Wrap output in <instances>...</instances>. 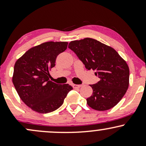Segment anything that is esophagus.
Masks as SVG:
<instances>
[{
    "instance_id": "34e87169",
    "label": "esophagus",
    "mask_w": 146,
    "mask_h": 146,
    "mask_svg": "<svg viewBox=\"0 0 146 146\" xmlns=\"http://www.w3.org/2000/svg\"><path fill=\"white\" fill-rule=\"evenodd\" d=\"M82 86V85L80 84H73V87L74 88H79Z\"/></svg>"
}]
</instances>
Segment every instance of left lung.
<instances>
[{
    "mask_svg": "<svg viewBox=\"0 0 146 146\" xmlns=\"http://www.w3.org/2000/svg\"><path fill=\"white\" fill-rule=\"evenodd\" d=\"M68 48L82 62L87 70L93 69L100 81L90 85L93 94L86 99L90 108L107 110L119 102L129 85V68L114 48L93 38L71 41Z\"/></svg>",
    "mask_w": 146,
    "mask_h": 146,
    "instance_id": "8db88e82",
    "label": "left lung"
}]
</instances>
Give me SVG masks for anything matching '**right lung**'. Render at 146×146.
I'll list each match as a JSON object with an SVG mask.
<instances>
[{"label": "right lung", "mask_w": 146, "mask_h": 146, "mask_svg": "<svg viewBox=\"0 0 146 146\" xmlns=\"http://www.w3.org/2000/svg\"><path fill=\"white\" fill-rule=\"evenodd\" d=\"M67 42H47L30 48L15 63L12 81L27 106L39 113L54 111L62 105L73 87L50 81L49 71L57 56L67 48Z\"/></svg>", "instance_id": "add662e5"}]
</instances>
